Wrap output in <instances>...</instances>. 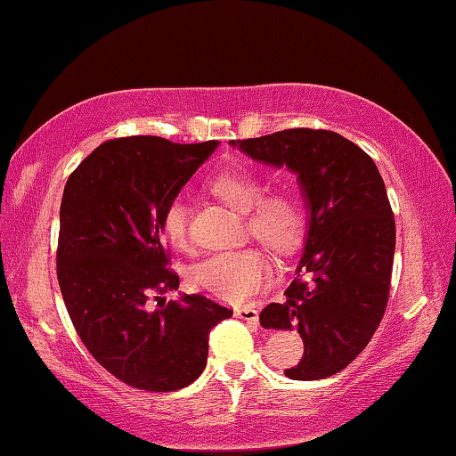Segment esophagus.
Segmentation results:
<instances>
[{"label": "esophagus", "instance_id": "34e87169", "mask_svg": "<svg viewBox=\"0 0 456 456\" xmlns=\"http://www.w3.org/2000/svg\"><path fill=\"white\" fill-rule=\"evenodd\" d=\"M235 315L251 325H257V317H260L256 307H240V309H235Z\"/></svg>", "mask_w": 456, "mask_h": 456}]
</instances>
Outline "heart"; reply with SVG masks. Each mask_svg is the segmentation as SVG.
<instances>
[{
  "label": "heart",
  "mask_w": 456,
  "mask_h": 456,
  "mask_svg": "<svg viewBox=\"0 0 456 456\" xmlns=\"http://www.w3.org/2000/svg\"><path fill=\"white\" fill-rule=\"evenodd\" d=\"M210 190L231 208L246 213V225L257 241L272 249H289L303 231L305 213L293 190H272L262 197V182L246 169L221 172ZM163 233L175 248L188 246V208L175 199L166 207ZM270 281V264L257 249H231L207 257L192 270V284L227 303H243Z\"/></svg>",
  "instance_id": "heart-1"
}]
</instances>
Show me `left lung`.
<instances>
[{
  "mask_svg": "<svg viewBox=\"0 0 456 456\" xmlns=\"http://www.w3.org/2000/svg\"><path fill=\"white\" fill-rule=\"evenodd\" d=\"M264 166L297 175L309 227L297 274L282 303L260 314L266 330H297L305 354L293 380H317L346 369L366 348L389 298L395 221L379 169L342 134L289 128L231 141Z\"/></svg>",
  "mask_w": 456,
  "mask_h": 456,
  "instance_id": "obj_1",
  "label": "left lung"
}]
</instances>
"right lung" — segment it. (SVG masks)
<instances>
[{
    "label": "right lung",
    "instance_id": "add662e5",
    "mask_svg": "<svg viewBox=\"0 0 456 456\" xmlns=\"http://www.w3.org/2000/svg\"><path fill=\"white\" fill-rule=\"evenodd\" d=\"M219 141L180 145L161 137L102 142L65 184L59 213L57 276L76 331L122 383L175 391L200 377L208 331L231 309L202 295L178 301L166 266L161 219ZM158 294L153 310L148 298Z\"/></svg>",
    "mask_w": 456,
    "mask_h": 456
}]
</instances>
